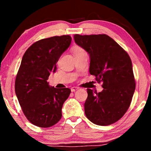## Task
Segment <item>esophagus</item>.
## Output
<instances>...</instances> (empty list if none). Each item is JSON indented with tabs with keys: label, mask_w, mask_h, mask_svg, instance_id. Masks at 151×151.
Segmentation results:
<instances>
[{
	"label": "esophagus",
	"mask_w": 151,
	"mask_h": 151,
	"mask_svg": "<svg viewBox=\"0 0 151 151\" xmlns=\"http://www.w3.org/2000/svg\"><path fill=\"white\" fill-rule=\"evenodd\" d=\"M78 89H79V88L77 87V86H73V87L70 88V90H71V92H75L76 91L78 90Z\"/></svg>",
	"instance_id": "esophagus-1"
}]
</instances>
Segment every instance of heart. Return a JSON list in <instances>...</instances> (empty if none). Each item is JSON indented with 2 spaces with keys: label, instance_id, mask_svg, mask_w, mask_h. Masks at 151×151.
Listing matches in <instances>:
<instances>
[{
  "label": "heart",
  "instance_id": "b5f03b06",
  "mask_svg": "<svg viewBox=\"0 0 151 151\" xmlns=\"http://www.w3.org/2000/svg\"><path fill=\"white\" fill-rule=\"evenodd\" d=\"M82 50H83V48H81L80 47H78V46H75V47H73L72 48V52L73 53V55H75L76 53L80 52V51Z\"/></svg>",
  "mask_w": 151,
  "mask_h": 151
}]
</instances>
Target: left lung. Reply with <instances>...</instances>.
I'll use <instances>...</instances> for the list:
<instances>
[{
  "label": "left lung",
  "mask_w": 151,
  "mask_h": 151,
  "mask_svg": "<svg viewBox=\"0 0 151 151\" xmlns=\"http://www.w3.org/2000/svg\"><path fill=\"white\" fill-rule=\"evenodd\" d=\"M74 39L90 55V74L96 76L99 83H103L100 93L87 88L85 115L97 125L113 124L127 111L134 93L131 58L106 35H75Z\"/></svg>",
  "instance_id": "left-lung-1"
}]
</instances>
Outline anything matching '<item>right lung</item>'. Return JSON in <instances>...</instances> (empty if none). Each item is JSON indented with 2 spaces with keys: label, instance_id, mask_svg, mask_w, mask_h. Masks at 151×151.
Masks as SVG:
<instances>
[{
  "label": "right lung",
  "instance_id": "obj_1",
  "mask_svg": "<svg viewBox=\"0 0 151 151\" xmlns=\"http://www.w3.org/2000/svg\"><path fill=\"white\" fill-rule=\"evenodd\" d=\"M69 35L37 41L26 50L15 80V93L24 114L35 126L48 128L60 121L68 88L50 86L47 80L57 70L61 55L69 47Z\"/></svg>",
  "mask_w": 151,
  "mask_h": 151
}]
</instances>
